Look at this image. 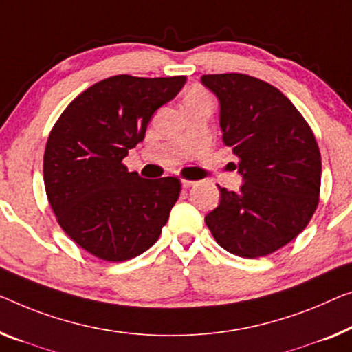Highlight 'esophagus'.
<instances>
[{
  "label": "esophagus",
  "instance_id": "1",
  "mask_svg": "<svg viewBox=\"0 0 352 352\" xmlns=\"http://www.w3.org/2000/svg\"><path fill=\"white\" fill-rule=\"evenodd\" d=\"M192 185H194V182H191V180H182V186L183 188H190Z\"/></svg>",
  "mask_w": 352,
  "mask_h": 352
}]
</instances>
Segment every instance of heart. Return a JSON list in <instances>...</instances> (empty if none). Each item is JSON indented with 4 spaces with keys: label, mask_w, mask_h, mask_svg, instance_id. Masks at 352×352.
<instances>
[{
    "label": "heart",
    "mask_w": 352,
    "mask_h": 352,
    "mask_svg": "<svg viewBox=\"0 0 352 352\" xmlns=\"http://www.w3.org/2000/svg\"><path fill=\"white\" fill-rule=\"evenodd\" d=\"M207 98V93L204 91V90H201V88H192V90L188 93V96L185 98V101L186 99H206Z\"/></svg>",
    "instance_id": "b5f03b06"
}]
</instances>
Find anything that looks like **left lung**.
I'll list each match as a JSON object with an SVG mask.
<instances>
[{"label": "left lung", "instance_id": "1", "mask_svg": "<svg viewBox=\"0 0 352 352\" xmlns=\"http://www.w3.org/2000/svg\"><path fill=\"white\" fill-rule=\"evenodd\" d=\"M217 94L223 142L239 158L240 191L219 188L206 217L214 240L235 256L261 258L297 237L316 212L321 153L310 126L278 88L229 72L202 76Z\"/></svg>", "mask_w": 352, "mask_h": 352}]
</instances>
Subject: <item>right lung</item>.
Masks as SVG:
<instances>
[{
    "mask_svg": "<svg viewBox=\"0 0 352 352\" xmlns=\"http://www.w3.org/2000/svg\"><path fill=\"white\" fill-rule=\"evenodd\" d=\"M185 82V76L104 78L78 94L50 131L47 199L61 229L99 259L122 262L142 254L169 219L180 180L142 178L123 158Z\"/></svg>",
    "mask_w": 352,
    "mask_h": 352,
    "instance_id": "right-lung-1",
    "label": "right lung"
}]
</instances>
